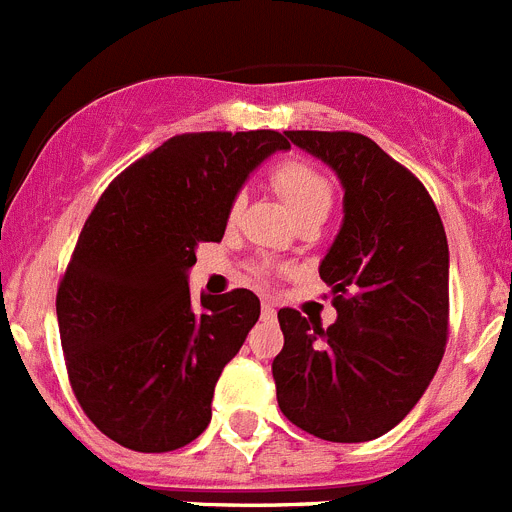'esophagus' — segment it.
<instances>
[{
    "label": "esophagus",
    "instance_id": "obj_1",
    "mask_svg": "<svg viewBox=\"0 0 512 512\" xmlns=\"http://www.w3.org/2000/svg\"><path fill=\"white\" fill-rule=\"evenodd\" d=\"M261 315H264L266 320L274 318V315H277V307H274V302L264 300V305H261Z\"/></svg>",
    "mask_w": 512,
    "mask_h": 512
}]
</instances>
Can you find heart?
<instances>
[{"mask_svg": "<svg viewBox=\"0 0 512 512\" xmlns=\"http://www.w3.org/2000/svg\"><path fill=\"white\" fill-rule=\"evenodd\" d=\"M271 184L284 197V202L289 205V210L295 212L297 220L307 215H315V212H328L333 205V184H330L328 176L320 169L305 161V158H282L271 169ZM243 205H246V194L238 192L233 194V200L228 205V217L241 215Z\"/></svg>", "mask_w": 512, "mask_h": 512, "instance_id": "obj_1", "label": "heart"}]
</instances>
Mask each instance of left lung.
<instances>
[{"instance_id":"8db88e82","label":"left lung","mask_w":512,"mask_h":512,"mask_svg":"<svg viewBox=\"0 0 512 512\" xmlns=\"http://www.w3.org/2000/svg\"><path fill=\"white\" fill-rule=\"evenodd\" d=\"M336 171L343 225L320 264L336 323L282 307L271 364L289 423L333 443L392 431L431 384L449 341V243L418 176L372 138L287 130Z\"/></svg>"}]
</instances>
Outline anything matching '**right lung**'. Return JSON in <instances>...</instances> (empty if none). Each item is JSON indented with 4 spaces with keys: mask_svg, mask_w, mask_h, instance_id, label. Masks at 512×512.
I'll return each instance as SVG.
<instances>
[{
    "mask_svg": "<svg viewBox=\"0 0 512 512\" xmlns=\"http://www.w3.org/2000/svg\"><path fill=\"white\" fill-rule=\"evenodd\" d=\"M277 130L182 133L115 176L81 228L58 282L56 315L71 390L125 449L187 446L212 418L225 364L261 315L251 289L189 295L200 243H220L228 205Z\"/></svg>",
    "mask_w": 512,
    "mask_h": 512,
    "instance_id": "obj_1",
    "label": "right lung"
}]
</instances>
